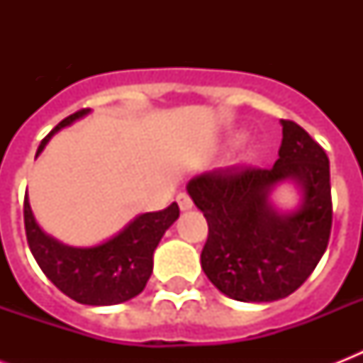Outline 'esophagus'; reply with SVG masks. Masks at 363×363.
I'll return each instance as SVG.
<instances>
[{
    "instance_id": "obj_1",
    "label": "esophagus",
    "mask_w": 363,
    "mask_h": 363,
    "mask_svg": "<svg viewBox=\"0 0 363 363\" xmlns=\"http://www.w3.org/2000/svg\"><path fill=\"white\" fill-rule=\"evenodd\" d=\"M177 203H179V207H181V211H190L194 207L192 199H190V196L188 194H179L177 196Z\"/></svg>"
}]
</instances>
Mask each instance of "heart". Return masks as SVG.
I'll return each instance as SVG.
<instances>
[{
	"label": "heart",
	"mask_w": 363,
	"mask_h": 363,
	"mask_svg": "<svg viewBox=\"0 0 363 363\" xmlns=\"http://www.w3.org/2000/svg\"><path fill=\"white\" fill-rule=\"evenodd\" d=\"M242 139H245V135H242V133H232V135L226 139V147H235V145H239Z\"/></svg>",
	"instance_id": "1"
}]
</instances>
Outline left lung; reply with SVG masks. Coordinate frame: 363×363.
Returning <instances> with one entry per match:
<instances>
[{
  "label": "left lung",
  "mask_w": 363,
  "mask_h": 363,
  "mask_svg": "<svg viewBox=\"0 0 363 363\" xmlns=\"http://www.w3.org/2000/svg\"><path fill=\"white\" fill-rule=\"evenodd\" d=\"M282 143L271 169L209 171L186 184L209 224L201 250L205 275L228 298L247 303L277 301L303 284L332 230L330 160L292 121H281ZM300 192L296 210L272 203L281 184Z\"/></svg>",
  "instance_id": "obj_1"
}]
</instances>
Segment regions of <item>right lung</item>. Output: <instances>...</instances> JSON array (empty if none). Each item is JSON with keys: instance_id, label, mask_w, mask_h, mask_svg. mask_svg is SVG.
I'll use <instances>...</instances> for the list:
<instances>
[{"instance_id": "1", "label": "right lung", "mask_w": 363, "mask_h": 363, "mask_svg": "<svg viewBox=\"0 0 363 363\" xmlns=\"http://www.w3.org/2000/svg\"><path fill=\"white\" fill-rule=\"evenodd\" d=\"M90 109H82L60 122L37 148V156L50 137L67 128ZM179 218V205L158 213L137 215L107 241L94 247H71L48 235L37 224L30 199H24V226L33 258L54 286L82 305H118L143 292L152 273V256L160 239Z\"/></svg>"}]
</instances>
